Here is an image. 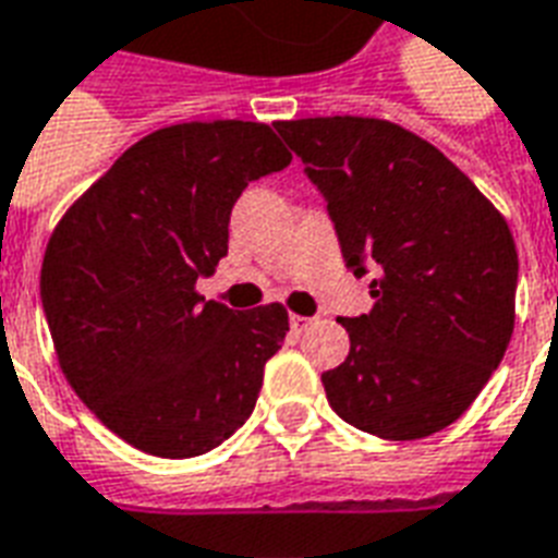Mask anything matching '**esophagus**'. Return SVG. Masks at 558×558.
<instances>
[{"instance_id":"34e87169","label":"esophagus","mask_w":558,"mask_h":558,"mask_svg":"<svg viewBox=\"0 0 558 558\" xmlns=\"http://www.w3.org/2000/svg\"><path fill=\"white\" fill-rule=\"evenodd\" d=\"M311 325H313V319H307V316H290V328H292V331H295V333L307 331Z\"/></svg>"}]
</instances>
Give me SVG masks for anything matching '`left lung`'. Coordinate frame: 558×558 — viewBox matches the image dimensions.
Here are the masks:
<instances>
[{"label": "left lung", "instance_id": "left-lung-1", "mask_svg": "<svg viewBox=\"0 0 558 558\" xmlns=\"http://www.w3.org/2000/svg\"><path fill=\"white\" fill-rule=\"evenodd\" d=\"M328 204L345 266L375 271L345 319L349 357L322 373L349 426L420 440L464 414L514 331L518 251L488 197L435 144L378 118L278 121Z\"/></svg>", "mask_w": 558, "mask_h": 558}]
</instances>
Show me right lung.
Listing matches in <instances>:
<instances>
[{"instance_id":"add662e5","label":"right lung","mask_w":558,"mask_h":558,"mask_svg":"<svg viewBox=\"0 0 558 558\" xmlns=\"http://www.w3.org/2000/svg\"><path fill=\"white\" fill-rule=\"evenodd\" d=\"M290 162L266 123H174L132 144L52 230L40 301L61 373L130 447L204 456L257 405L290 316L230 311L195 283L227 257L247 183Z\"/></svg>"}]
</instances>
